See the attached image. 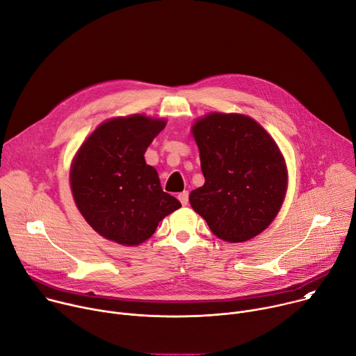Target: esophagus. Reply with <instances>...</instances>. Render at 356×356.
<instances>
[{"label": "esophagus", "instance_id": "34e87169", "mask_svg": "<svg viewBox=\"0 0 356 356\" xmlns=\"http://www.w3.org/2000/svg\"><path fill=\"white\" fill-rule=\"evenodd\" d=\"M177 198L180 200V202L183 206H187V202H188V191H183V193H180L179 195H177Z\"/></svg>", "mask_w": 356, "mask_h": 356}]
</instances>
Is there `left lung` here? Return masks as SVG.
<instances>
[{
  "instance_id": "left-lung-1",
  "label": "left lung",
  "mask_w": 356,
  "mask_h": 356,
  "mask_svg": "<svg viewBox=\"0 0 356 356\" xmlns=\"http://www.w3.org/2000/svg\"><path fill=\"white\" fill-rule=\"evenodd\" d=\"M204 186L190 204L227 242L259 235L277 216L287 188V169L272 136L242 114L211 113L191 128Z\"/></svg>"
}]
</instances>
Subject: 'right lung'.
I'll list each match as a JSON object with an SVG mask.
<instances>
[{
	"mask_svg": "<svg viewBox=\"0 0 356 356\" xmlns=\"http://www.w3.org/2000/svg\"><path fill=\"white\" fill-rule=\"evenodd\" d=\"M166 127L165 120L142 114L101 124L81 145L70 169L76 206L101 235L121 245H139L159 221L180 209L165 193L145 152Z\"/></svg>",
	"mask_w": 356,
	"mask_h": 356,
	"instance_id": "1",
	"label": "right lung"
}]
</instances>
